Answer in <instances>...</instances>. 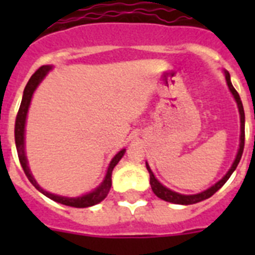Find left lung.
<instances>
[{
	"label": "left lung",
	"instance_id": "8db88e82",
	"mask_svg": "<svg viewBox=\"0 0 255 255\" xmlns=\"http://www.w3.org/2000/svg\"><path fill=\"white\" fill-rule=\"evenodd\" d=\"M225 74V79H226V85L229 87L230 92H232V95H233L234 100H236V103H237V107H238V112H240V122H241V135H240V148H238V152L237 155H236V159H234L233 164H232V167L230 169L226 172V174L224 177L217 181L214 185H212L210 188H208L204 192H200L197 194H181V193H177V192H174V190H170L169 188L167 186H164L161 182L155 177V174L151 170L148 163L145 164L147 165V169L149 172V184H151V188L153 190V193L157 196L159 198L164 200V201H168V202H172V204H178V205H192V204H196V202H200V201H204L206 198L212 197L216 192H217L220 188H221L224 184H225L229 177L232 176L236 168H237L238 163H240V160H241V156H242V152H244V145H245V112H244V106H242V102H241V98L238 95V92L236 91V88L233 87L232 85V81H230V75L228 71H224Z\"/></svg>",
	"mask_w": 255,
	"mask_h": 255
}]
</instances>
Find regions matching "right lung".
<instances>
[{"instance_id": "add662e5", "label": "right lung", "mask_w": 255, "mask_h": 255, "mask_svg": "<svg viewBox=\"0 0 255 255\" xmlns=\"http://www.w3.org/2000/svg\"><path fill=\"white\" fill-rule=\"evenodd\" d=\"M53 69V66H42L35 71V73L31 75V78L27 82L25 90H23V95H22V102L21 106H19V110H18L17 119H15V128H14V137H15V147H17V153L18 159H19V163H21L22 168H23V172L29 178V181L33 184L35 188H37L41 193H43L46 197H49L50 200L53 201H57L59 204H63V205L67 206H74V208H88V206L96 205L99 204L100 201H103L104 198L107 197L108 192L111 189L112 185V170L115 168V165L120 161V159L123 157L124 153H126V149H122L114 156V159L111 160V163L108 165L107 173L104 176V180L100 182L99 186H96L95 189L88 192V193L83 194V196H79V197H65V196H58V194L50 193L47 190H45L42 186H39V184L37 182V180L34 178V176L30 172L29 163H27V157H26L25 152V126H26V118H27V112H29L30 103H31V98H33L34 91L37 90V87L39 86L45 77L49 74L50 70Z\"/></svg>"}]
</instances>
